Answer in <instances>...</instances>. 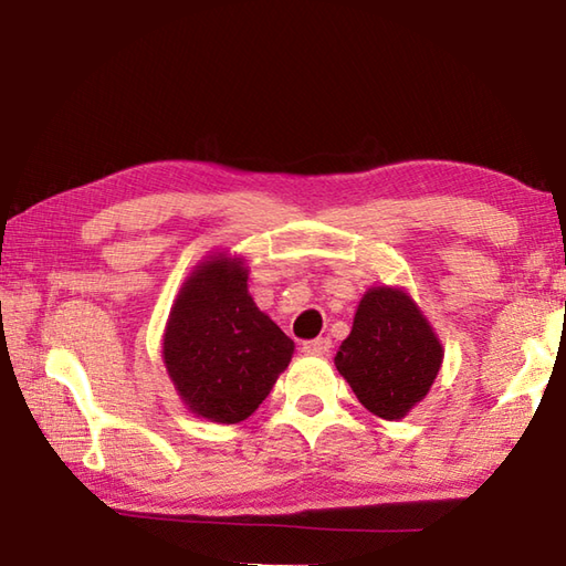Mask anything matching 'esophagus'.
<instances>
[{"mask_svg":"<svg viewBox=\"0 0 566 566\" xmlns=\"http://www.w3.org/2000/svg\"><path fill=\"white\" fill-rule=\"evenodd\" d=\"M329 349H332V339H327V337L310 339L303 344V352L310 356H325V354H329Z\"/></svg>","mask_w":566,"mask_h":566,"instance_id":"obj_1","label":"esophagus"}]
</instances>
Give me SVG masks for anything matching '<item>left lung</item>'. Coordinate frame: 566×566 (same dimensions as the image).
Masks as SVG:
<instances>
[{
    "label": "left lung",
    "instance_id": "1",
    "mask_svg": "<svg viewBox=\"0 0 566 566\" xmlns=\"http://www.w3.org/2000/svg\"><path fill=\"white\" fill-rule=\"evenodd\" d=\"M442 356L440 339L412 297L378 285L361 297L334 364L368 412L400 420L428 396Z\"/></svg>",
    "mask_w": 566,
    "mask_h": 566
}]
</instances>
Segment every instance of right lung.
I'll list each match as a JSON object with an SVG mask.
<instances>
[{"instance_id":"obj_1","label":"right lung","mask_w":566,"mask_h":566,"mask_svg":"<svg viewBox=\"0 0 566 566\" xmlns=\"http://www.w3.org/2000/svg\"><path fill=\"white\" fill-rule=\"evenodd\" d=\"M249 271L227 253L207 256L182 283L164 334V364L198 418L247 420L291 364L295 344L249 295Z\"/></svg>"}]
</instances>
